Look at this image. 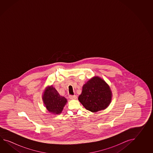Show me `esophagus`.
Here are the masks:
<instances>
[{
	"label": "esophagus",
	"instance_id": "1",
	"mask_svg": "<svg viewBox=\"0 0 153 153\" xmlns=\"http://www.w3.org/2000/svg\"><path fill=\"white\" fill-rule=\"evenodd\" d=\"M69 98L70 99H72V100H75V99L77 98V96L76 95H69Z\"/></svg>",
	"mask_w": 153,
	"mask_h": 153
}]
</instances>
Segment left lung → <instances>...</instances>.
Returning <instances> with one entry per match:
<instances>
[{
	"label": "left lung",
	"mask_w": 153,
	"mask_h": 153,
	"mask_svg": "<svg viewBox=\"0 0 153 153\" xmlns=\"http://www.w3.org/2000/svg\"><path fill=\"white\" fill-rule=\"evenodd\" d=\"M111 92L108 85L101 78L94 76L84 85L78 100L91 112L105 109L110 104Z\"/></svg>",
	"instance_id": "left-lung-1"
}]
</instances>
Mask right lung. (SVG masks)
Instances as JSON below:
<instances>
[{
	"label": "right lung",
	"instance_id": "obj_1",
	"mask_svg": "<svg viewBox=\"0 0 153 153\" xmlns=\"http://www.w3.org/2000/svg\"><path fill=\"white\" fill-rule=\"evenodd\" d=\"M43 101L48 111L53 114H59L62 112L67 103V99L59 95L52 86L46 89L43 94Z\"/></svg>",
	"mask_w": 153,
	"mask_h": 153
}]
</instances>
